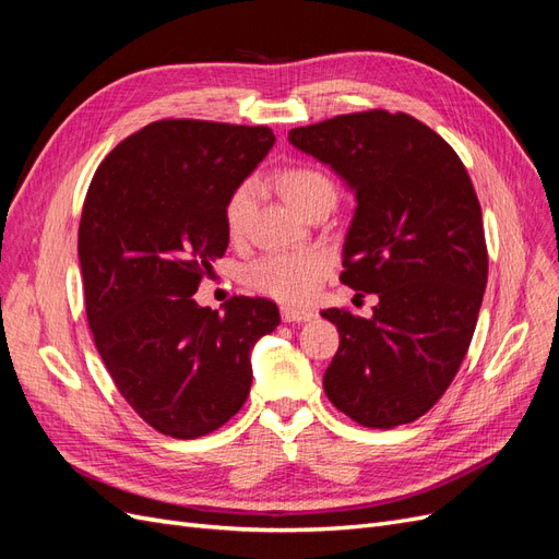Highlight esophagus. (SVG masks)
<instances>
[{
    "label": "esophagus",
    "mask_w": 559,
    "mask_h": 559,
    "mask_svg": "<svg viewBox=\"0 0 559 559\" xmlns=\"http://www.w3.org/2000/svg\"><path fill=\"white\" fill-rule=\"evenodd\" d=\"M314 314L310 310H298V308H282V319L284 321H310Z\"/></svg>",
    "instance_id": "1"
}]
</instances>
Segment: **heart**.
<instances>
[{
	"label": "heart",
	"mask_w": 559,
	"mask_h": 559,
	"mask_svg": "<svg viewBox=\"0 0 559 559\" xmlns=\"http://www.w3.org/2000/svg\"><path fill=\"white\" fill-rule=\"evenodd\" d=\"M273 183L280 195L289 205L306 214L324 200L335 202V183L326 173L310 163H289L273 173ZM253 191L251 181L235 186L224 202V224L230 238H242L249 228L253 214ZM326 273V261L317 253H277L251 263L245 270V282L253 292L275 298L280 302H302L308 300Z\"/></svg>",
	"instance_id": "b5f03b06"
}]
</instances>
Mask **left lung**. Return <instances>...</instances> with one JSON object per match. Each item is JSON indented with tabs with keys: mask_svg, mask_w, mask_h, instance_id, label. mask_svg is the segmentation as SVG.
Masks as SVG:
<instances>
[{
	"mask_svg": "<svg viewBox=\"0 0 559 559\" xmlns=\"http://www.w3.org/2000/svg\"><path fill=\"white\" fill-rule=\"evenodd\" d=\"M289 142L354 189L341 282L380 298L370 319L321 312L341 333L324 392L361 427L411 425L445 394L476 331L487 284L476 189L441 134L403 111L343 114Z\"/></svg>",
	"mask_w": 559,
	"mask_h": 559,
	"instance_id": "1",
	"label": "left lung"
}]
</instances>
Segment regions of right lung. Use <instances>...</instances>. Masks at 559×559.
Here are the masks:
<instances>
[{
    "label": "right lung",
    "mask_w": 559,
    "mask_h": 559,
    "mask_svg": "<svg viewBox=\"0 0 559 559\" xmlns=\"http://www.w3.org/2000/svg\"><path fill=\"white\" fill-rule=\"evenodd\" d=\"M273 144L267 126L163 118L118 144L88 186V326L118 392L165 436L224 427L249 396L253 343L280 324L273 300L233 296L218 312L193 298L226 253L228 193Z\"/></svg>",
    "instance_id": "right-lung-1"
}]
</instances>
